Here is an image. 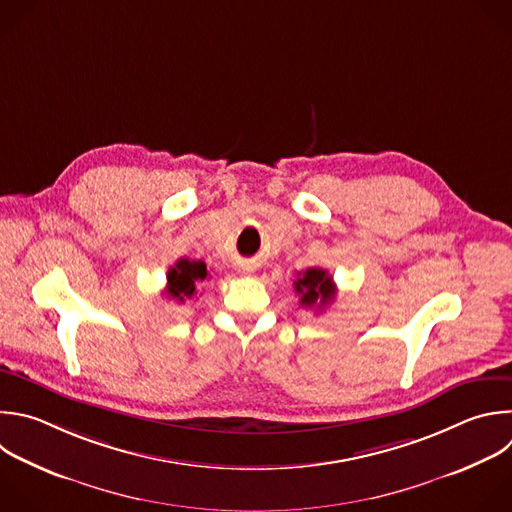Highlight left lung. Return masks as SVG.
<instances>
[{
    "instance_id": "1",
    "label": "left lung",
    "mask_w": 512,
    "mask_h": 512,
    "mask_svg": "<svg viewBox=\"0 0 512 512\" xmlns=\"http://www.w3.org/2000/svg\"><path fill=\"white\" fill-rule=\"evenodd\" d=\"M293 289L299 295L301 307H313L315 311L323 309L335 299V283L325 269L311 267L303 273H297Z\"/></svg>"
}]
</instances>
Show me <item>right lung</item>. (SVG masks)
Masks as SVG:
<instances>
[{
  "label": "right lung",
  "mask_w": 512,
  "mask_h": 512,
  "mask_svg": "<svg viewBox=\"0 0 512 512\" xmlns=\"http://www.w3.org/2000/svg\"><path fill=\"white\" fill-rule=\"evenodd\" d=\"M209 277L207 265L203 261H189L179 259L175 267H170L166 273V291L164 295L175 299L179 303H185L197 293V285L205 283Z\"/></svg>",
  "instance_id": "obj_1"
}]
</instances>
